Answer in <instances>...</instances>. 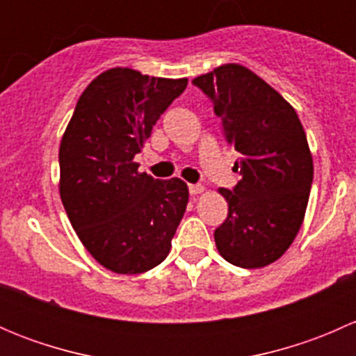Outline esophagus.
Returning a JSON list of instances; mask_svg holds the SVG:
<instances>
[{
	"instance_id": "obj_1",
	"label": "esophagus",
	"mask_w": 356,
	"mask_h": 356,
	"mask_svg": "<svg viewBox=\"0 0 356 356\" xmlns=\"http://www.w3.org/2000/svg\"><path fill=\"white\" fill-rule=\"evenodd\" d=\"M203 186L201 184H189V195H200V193H203Z\"/></svg>"
}]
</instances>
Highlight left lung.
<instances>
[{
  "label": "left lung",
  "mask_w": 356,
  "mask_h": 356,
  "mask_svg": "<svg viewBox=\"0 0 356 356\" xmlns=\"http://www.w3.org/2000/svg\"><path fill=\"white\" fill-rule=\"evenodd\" d=\"M239 153L232 189H220L229 213L215 229L218 253L236 267L260 268L296 238L314 182V161L293 106L246 67L229 63L193 79Z\"/></svg>",
  "instance_id": "left-lung-1"
}]
</instances>
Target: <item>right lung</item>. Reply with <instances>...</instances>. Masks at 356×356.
<instances>
[{
    "mask_svg": "<svg viewBox=\"0 0 356 356\" xmlns=\"http://www.w3.org/2000/svg\"><path fill=\"white\" fill-rule=\"evenodd\" d=\"M188 79L110 68L86 88L60 145V196L98 264L141 274L167 258L189 191L184 181L139 174L134 156Z\"/></svg>",
    "mask_w": 356,
    "mask_h": 356,
    "instance_id": "add662e5",
    "label": "right lung"
}]
</instances>
